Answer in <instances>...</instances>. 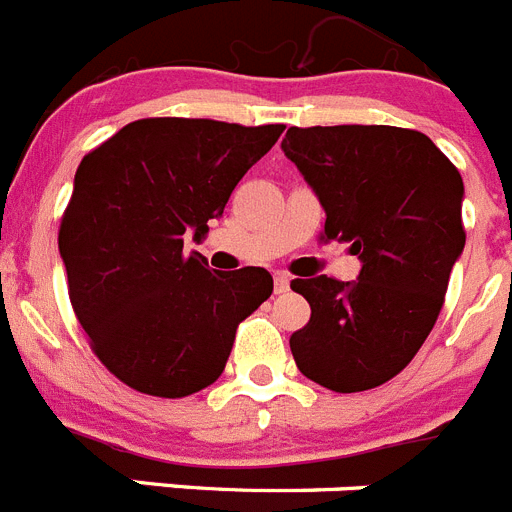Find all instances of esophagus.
I'll use <instances>...</instances> for the list:
<instances>
[{
  "label": "esophagus",
  "instance_id": "1",
  "mask_svg": "<svg viewBox=\"0 0 512 512\" xmlns=\"http://www.w3.org/2000/svg\"><path fill=\"white\" fill-rule=\"evenodd\" d=\"M289 282H292V279H289L287 274H274V289H277V295L289 292Z\"/></svg>",
  "mask_w": 512,
  "mask_h": 512
}]
</instances>
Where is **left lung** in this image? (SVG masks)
<instances>
[{
	"mask_svg": "<svg viewBox=\"0 0 512 512\" xmlns=\"http://www.w3.org/2000/svg\"><path fill=\"white\" fill-rule=\"evenodd\" d=\"M282 151L318 194L325 238L361 259L356 282H292L312 310L289 338L292 356L328 390H372L436 325L467 241L461 174L428 135L392 125L289 128Z\"/></svg>",
	"mask_w": 512,
	"mask_h": 512,
	"instance_id": "1",
	"label": "left lung"
}]
</instances>
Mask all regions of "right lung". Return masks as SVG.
Segmentation results:
<instances>
[{
	"label": "right lung",
	"instance_id": "obj_1",
	"mask_svg": "<svg viewBox=\"0 0 512 512\" xmlns=\"http://www.w3.org/2000/svg\"><path fill=\"white\" fill-rule=\"evenodd\" d=\"M282 130L146 117L81 158L58 251L92 351L133 390L187 397L210 387L238 323L269 300V271H210L202 253H184V235L210 230Z\"/></svg>",
	"mask_w": 512,
	"mask_h": 512
}]
</instances>
